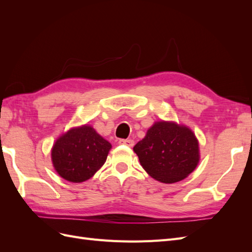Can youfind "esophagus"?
<instances>
[{"label": "esophagus", "instance_id": "34e87169", "mask_svg": "<svg viewBox=\"0 0 252 252\" xmlns=\"http://www.w3.org/2000/svg\"><path fill=\"white\" fill-rule=\"evenodd\" d=\"M119 144H121V145H126V146H128V147H132L133 145H134V142L132 141V140H130V139H121V140H119Z\"/></svg>", "mask_w": 252, "mask_h": 252}]
</instances>
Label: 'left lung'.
Masks as SVG:
<instances>
[{
  "mask_svg": "<svg viewBox=\"0 0 252 252\" xmlns=\"http://www.w3.org/2000/svg\"><path fill=\"white\" fill-rule=\"evenodd\" d=\"M143 168L154 179L170 184L185 179L199 163V143L185 126L158 122L133 147Z\"/></svg>",
  "mask_w": 252,
  "mask_h": 252,
  "instance_id": "8db88e82",
  "label": "left lung"
}]
</instances>
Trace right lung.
Masks as SVG:
<instances>
[{
	"label": "right lung",
	"instance_id": "right-lung-1",
	"mask_svg": "<svg viewBox=\"0 0 252 252\" xmlns=\"http://www.w3.org/2000/svg\"><path fill=\"white\" fill-rule=\"evenodd\" d=\"M111 144L90 126L73 128L56 142L52 163L63 179L81 183L90 179L106 162Z\"/></svg>",
	"mask_w": 252,
	"mask_h": 252
}]
</instances>
